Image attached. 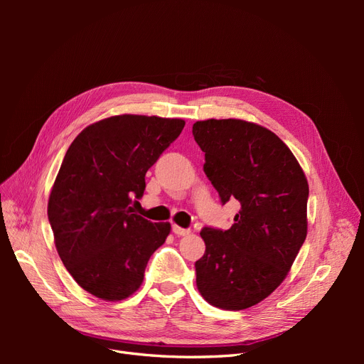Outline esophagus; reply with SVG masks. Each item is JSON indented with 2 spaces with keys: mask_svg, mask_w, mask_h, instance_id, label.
Listing matches in <instances>:
<instances>
[{
  "mask_svg": "<svg viewBox=\"0 0 364 364\" xmlns=\"http://www.w3.org/2000/svg\"><path fill=\"white\" fill-rule=\"evenodd\" d=\"M173 232L178 235V237H186V235L191 234V230L190 229H185V228H181L178 225H173Z\"/></svg>",
  "mask_w": 364,
  "mask_h": 364,
  "instance_id": "34e87169",
  "label": "esophagus"
}]
</instances>
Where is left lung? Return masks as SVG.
I'll return each instance as SVG.
<instances>
[{
	"label": "left lung",
	"instance_id": "8db88e82",
	"mask_svg": "<svg viewBox=\"0 0 364 364\" xmlns=\"http://www.w3.org/2000/svg\"><path fill=\"white\" fill-rule=\"evenodd\" d=\"M193 135L220 199L241 205L228 230L202 229L197 290L217 308L246 310L279 287L304 245L308 182L291 150L259 124L211 118L196 121Z\"/></svg>",
	"mask_w": 364,
	"mask_h": 364
}]
</instances>
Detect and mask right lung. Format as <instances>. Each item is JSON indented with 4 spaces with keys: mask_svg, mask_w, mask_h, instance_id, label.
<instances>
[{
    "mask_svg": "<svg viewBox=\"0 0 364 364\" xmlns=\"http://www.w3.org/2000/svg\"><path fill=\"white\" fill-rule=\"evenodd\" d=\"M185 121L114 115L85 127L67 150L48 199L59 257L83 290L123 301L144 279L171 225L136 214L146 173L181 135Z\"/></svg>",
    "mask_w": 364,
    "mask_h": 364,
    "instance_id": "right-lung-1",
    "label": "right lung"
}]
</instances>
